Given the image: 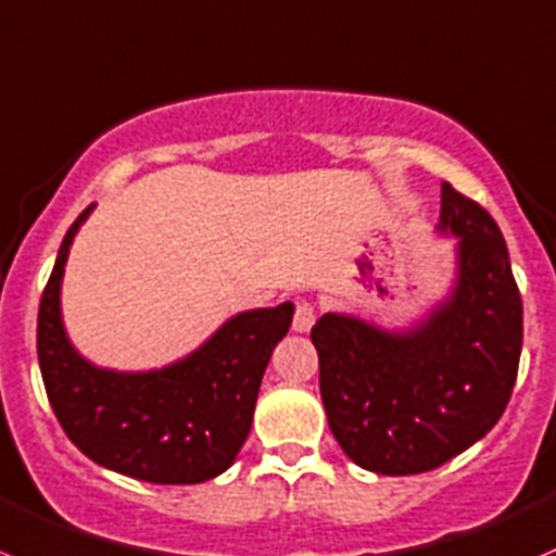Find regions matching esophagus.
<instances>
[{
    "label": "esophagus",
    "mask_w": 556,
    "mask_h": 556,
    "mask_svg": "<svg viewBox=\"0 0 556 556\" xmlns=\"http://www.w3.org/2000/svg\"><path fill=\"white\" fill-rule=\"evenodd\" d=\"M313 324H316V302H313V300H296L294 321H291V327H294L296 332H307Z\"/></svg>",
    "instance_id": "34e87169"
}]
</instances>
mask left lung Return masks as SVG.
Returning a JSON list of instances; mask_svg holds the SVG:
<instances>
[{
    "mask_svg": "<svg viewBox=\"0 0 556 556\" xmlns=\"http://www.w3.org/2000/svg\"><path fill=\"white\" fill-rule=\"evenodd\" d=\"M441 229L459 238L452 300L389 334L324 313L311 329L329 430L365 470H435L481 441L508 405L521 354V294L494 218L441 184Z\"/></svg>",
    "mask_w": 556,
    "mask_h": 556,
    "instance_id": "left-lung-1",
    "label": "left lung"
}]
</instances>
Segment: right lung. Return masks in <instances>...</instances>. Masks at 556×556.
I'll return each mask as SVG.
<instances>
[{
	"label": "right lung",
	"mask_w": 556,
	"mask_h": 556,
	"mask_svg": "<svg viewBox=\"0 0 556 556\" xmlns=\"http://www.w3.org/2000/svg\"><path fill=\"white\" fill-rule=\"evenodd\" d=\"M91 207L64 235L37 316V356L53 414L86 457L137 481L216 478L249 438L262 376L289 332L294 305L240 313L200 351L164 370H99L70 345L59 313L64 262Z\"/></svg>",
	"instance_id": "right-lung-1"
}]
</instances>
